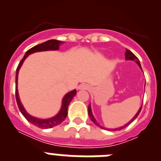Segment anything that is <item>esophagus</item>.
Segmentation results:
<instances>
[{
	"instance_id": "obj_1",
	"label": "esophagus",
	"mask_w": 161,
	"mask_h": 161,
	"mask_svg": "<svg viewBox=\"0 0 161 161\" xmlns=\"http://www.w3.org/2000/svg\"><path fill=\"white\" fill-rule=\"evenodd\" d=\"M89 88V85H86V84H81V85H79V87L78 89H88Z\"/></svg>"
}]
</instances>
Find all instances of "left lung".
Returning <instances> with one entry per match:
<instances>
[{
  "label": "left lung",
  "instance_id": "1",
  "mask_svg": "<svg viewBox=\"0 0 161 161\" xmlns=\"http://www.w3.org/2000/svg\"><path fill=\"white\" fill-rule=\"evenodd\" d=\"M125 55H126V59H130V60H135L136 62V63L138 64V65H139V66L140 67V68H141V69H142L141 65H140V63H139V59H138V58L136 57V55H134V54L132 53L131 52H130V50L126 49V52H125ZM141 109H142V106L140 108H139V111H138L137 114H136L135 115V117H134L133 119H132L131 120H130L128 123H126V125H124V126H121V127H119V128L114 129V130H122V129L125 128L126 126H128V125L130 124V123H132V122H133V121L135 120V119H136V118L138 117V115L139 114V113H140V111H141ZM88 114H89V118H90L91 121H92V122H93V123H94L95 125H97V126H99V127H101V128H102V129H106V130H113V129H106V128H105V127H103V126H100V125H99V123H98L97 122L96 119H95L94 117H93V114H92V110H91V106H90V105H89V107H88Z\"/></svg>",
  "mask_w": 161,
  "mask_h": 161
}]
</instances>
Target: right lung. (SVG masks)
I'll return each instance as SVG.
<instances>
[{
    "label": "right lung",
    "mask_w": 161,
    "mask_h": 161,
    "mask_svg": "<svg viewBox=\"0 0 161 161\" xmlns=\"http://www.w3.org/2000/svg\"><path fill=\"white\" fill-rule=\"evenodd\" d=\"M63 43V42L59 40H55V39H51V40H48L45 42H42L41 44H38L36 46L33 47L32 48L29 49L26 52V53L25 54L24 57L22 58V60L20 61L19 64H18V68L16 69V87H15V95H16V101L17 104H18V106L19 108L20 111L24 117L25 118V119L30 122L31 123H32L33 125L38 126L39 128L42 129H47V128H52L53 126H57V125L60 124L65 119H66L67 115H68V105L70 104L71 101L72 100V98L74 97V96L76 94V90L74 89V90L71 91L68 93H67L64 96V97L63 98V102H62V107H61L60 111L58 113V114H56L55 117L52 118V119H36L35 117H32L30 114H28L26 113V111L25 110L24 107L22 106V103L20 102L19 97H18V89H17V85H18V71H19L20 68L22 66V63L24 62L25 59L30 54H32L34 52H42V51H49V50H58L59 49V47L60 44Z\"/></svg>",
    "instance_id": "add662e5"
}]
</instances>
